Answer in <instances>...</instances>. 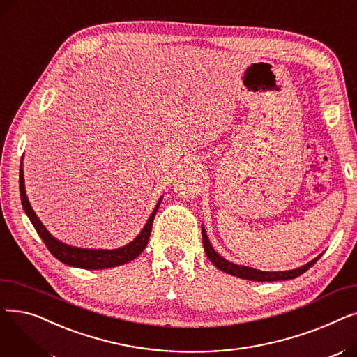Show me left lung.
Here are the masks:
<instances>
[{"mask_svg":"<svg viewBox=\"0 0 357 357\" xmlns=\"http://www.w3.org/2000/svg\"><path fill=\"white\" fill-rule=\"evenodd\" d=\"M22 171V169H20ZM20 179H22V172H20ZM202 245H204V250L207 253V256L210 257V260L213 264L222 272H226L229 275L241 278V279H248V280H255V282H273V280H288V279H294L299 275H303L304 272H307L314 264H317V260L321 257V255L315 257L314 260H311L310 264L296 268L292 271H285V272H264V271H257L253 268H248V266H240V265H234L231 261L226 260L224 257H221L210 245V240L207 237V233H205L204 227H202Z\"/></svg>","mask_w":357,"mask_h":357,"instance_id":"obj_1","label":"left lung"}]
</instances>
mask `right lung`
Instances as JSON below:
<instances>
[{
  "label": "right lung",
  "instance_id": "1",
  "mask_svg": "<svg viewBox=\"0 0 357 357\" xmlns=\"http://www.w3.org/2000/svg\"><path fill=\"white\" fill-rule=\"evenodd\" d=\"M20 197H22V204H23V208H24L26 214L29 215L37 234H39L42 237V240L45 241V245L49 249V252L56 259L61 260L62 264L69 265V266H75V268H81V269L114 268V266L124 265V264H127V261L136 259L144 250V248L147 246L150 233H152L153 218L158 213L159 204L162 201V197H160V199L158 201V205L155 207L153 213L150 214L142 233L133 241L128 243L127 246H123V248L116 249V250H96V249L72 248V246L63 245V243H61V241L56 240L54 237H52V234L45 229V226L40 222V220L37 218V215L34 214V211L30 207V202L27 199L26 190H24L23 174H22V179H20Z\"/></svg>",
  "mask_w": 357,
  "mask_h": 357
}]
</instances>
